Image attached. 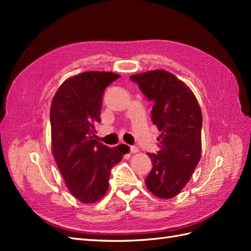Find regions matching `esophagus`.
<instances>
[{"label":"esophagus","instance_id":"esophagus-1","mask_svg":"<svg viewBox=\"0 0 251 251\" xmlns=\"http://www.w3.org/2000/svg\"><path fill=\"white\" fill-rule=\"evenodd\" d=\"M130 151H131V153L132 154H136L138 151V148L137 147H130Z\"/></svg>","mask_w":251,"mask_h":251}]
</instances>
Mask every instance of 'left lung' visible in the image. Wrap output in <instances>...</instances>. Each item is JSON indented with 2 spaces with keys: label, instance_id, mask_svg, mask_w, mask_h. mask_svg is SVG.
Segmentation results:
<instances>
[{
  "label": "left lung",
  "instance_id": "obj_1",
  "mask_svg": "<svg viewBox=\"0 0 251 251\" xmlns=\"http://www.w3.org/2000/svg\"><path fill=\"white\" fill-rule=\"evenodd\" d=\"M141 92L153 103L151 123L161 132L157 154L146 184L161 199L177 196L199 163L202 151V112L191 88L164 70L131 75Z\"/></svg>",
  "mask_w": 251,
  "mask_h": 251
}]
</instances>
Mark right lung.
<instances>
[{"instance_id":"add662e5","label":"right lung","mask_w":251,"mask_h":251,"mask_svg":"<svg viewBox=\"0 0 251 251\" xmlns=\"http://www.w3.org/2000/svg\"><path fill=\"white\" fill-rule=\"evenodd\" d=\"M119 75L88 71L66 79L50 109L51 148L65 184L85 204L100 200L109 188L110 172L130 148H108L95 137L104 89Z\"/></svg>"}]
</instances>
